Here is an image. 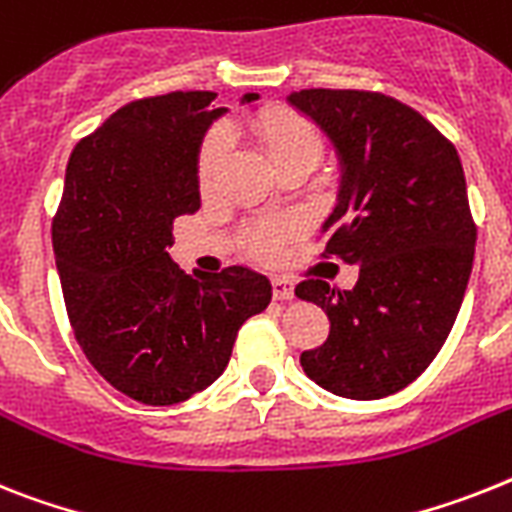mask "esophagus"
<instances>
[{
    "label": "esophagus",
    "mask_w": 512,
    "mask_h": 512,
    "mask_svg": "<svg viewBox=\"0 0 512 512\" xmlns=\"http://www.w3.org/2000/svg\"><path fill=\"white\" fill-rule=\"evenodd\" d=\"M272 295L277 301H293V282L287 280V277H274L272 280Z\"/></svg>",
    "instance_id": "esophagus-1"
}]
</instances>
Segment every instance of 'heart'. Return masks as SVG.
Returning a JSON list of instances; mask_svg holds the SVG:
<instances>
[{"mask_svg": "<svg viewBox=\"0 0 512 512\" xmlns=\"http://www.w3.org/2000/svg\"><path fill=\"white\" fill-rule=\"evenodd\" d=\"M253 128H256V135H259L261 143H264L269 159L277 164V170L293 162L316 164L322 159V133H319V128H316L314 122L306 120L303 114L293 112V109H264V112L256 117V122H253ZM225 156V133H222V130H211L204 138V143H201V149H198L196 164L198 188L204 190V193L214 188V183H217V175L219 170H222V164H225ZM259 251L272 253V238H261Z\"/></svg>", "mask_w": 512, "mask_h": 512, "instance_id": "b5f03b06", "label": "heart"}]
</instances>
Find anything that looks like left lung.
Returning <instances> with one entry per match:
<instances>
[{"mask_svg": "<svg viewBox=\"0 0 512 512\" xmlns=\"http://www.w3.org/2000/svg\"><path fill=\"white\" fill-rule=\"evenodd\" d=\"M287 104L319 125L340 167L324 253L361 266L353 290L295 287L329 316L327 342L301 366L340 398H387L434 361L466 295L476 225L463 164L432 122L392 96L308 88Z\"/></svg>", "mask_w": 512, "mask_h": 512, "instance_id": "obj_1", "label": "left lung"}]
</instances>
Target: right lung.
I'll list each match as a JSON object with an SVG mask.
<instances>
[{"instance_id": "right-lung-1", "label": "right lung", "mask_w": 512, "mask_h": 512, "mask_svg": "<svg viewBox=\"0 0 512 512\" xmlns=\"http://www.w3.org/2000/svg\"><path fill=\"white\" fill-rule=\"evenodd\" d=\"M214 99L175 91L117 109L75 146L52 225L75 340L114 390L146 405L206 390L243 322L272 301L248 266L190 277L167 253L175 217L201 206L198 149L227 112Z\"/></svg>"}]
</instances>
